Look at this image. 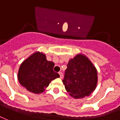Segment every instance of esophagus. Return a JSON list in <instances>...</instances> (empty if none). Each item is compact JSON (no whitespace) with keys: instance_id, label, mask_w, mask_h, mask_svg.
Wrapping results in <instances>:
<instances>
[{"instance_id":"1","label":"esophagus","mask_w":120,"mask_h":120,"mask_svg":"<svg viewBox=\"0 0 120 120\" xmlns=\"http://www.w3.org/2000/svg\"><path fill=\"white\" fill-rule=\"evenodd\" d=\"M59 76H60V78H63V73L61 72V71H60V72H59Z\"/></svg>"}]
</instances>
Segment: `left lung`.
<instances>
[{
	"label": "left lung",
	"mask_w": 120,
	"mask_h": 120,
	"mask_svg": "<svg viewBox=\"0 0 120 120\" xmlns=\"http://www.w3.org/2000/svg\"><path fill=\"white\" fill-rule=\"evenodd\" d=\"M97 82V69L87 57L77 54L69 61L63 82L71 97L80 98L90 96Z\"/></svg>",
	"instance_id": "1"
}]
</instances>
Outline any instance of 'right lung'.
I'll use <instances>...</instances> for the list:
<instances>
[{"instance_id":"1","label":"right lung","mask_w":120,"mask_h":120,"mask_svg":"<svg viewBox=\"0 0 120 120\" xmlns=\"http://www.w3.org/2000/svg\"><path fill=\"white\" fill-rule=\"evenodd\" d=\"M54 63L47 60L43 53L36 52L21 64L18 79L29 91L40 94L44 91L52 80L59 77L53 70Z\"/></svg>"}]
</instances>
